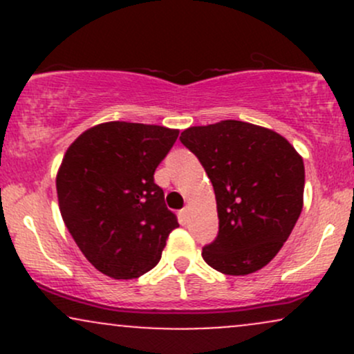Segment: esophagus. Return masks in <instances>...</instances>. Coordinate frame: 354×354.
<instances>
[{"label": "esophagus", "mask_w": 354, "mask_h": 354, "mask_svg": "<svg viewBox=\"0 0 354 354\" xmlns=\"http://www.w3.org/2000/svg\"><path fill=\"white\" fill-rule=\"evenodd\" d=\"M188 214H189V208H188V206H185V208L180 211V216H181V221L183 223L188 221Z\"/></svg>", "instance_id": "obj_1"}]
</instances>
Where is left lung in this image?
I'll list each match as a JSON object with an SVG mask.
<instances>
[{"label":"left lung","instance_id":"left-lung-1","mask_svg":"<svg viewBox=\"0 0 354 354\" xmlns=\"http://www.w3.org/2000/svg\"><path fill=\"white\" fill-rule=\"evenodd\" d=\"M181 143L213 183L218 236L203 259L219 273L243 276L266 266L303 209V158L281 135L245 121L191 126Z\"/></svg>","mask_w":354,"mask_h":354}]
</instances>
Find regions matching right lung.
Returning a JSON list of instances; mask_svg holds the SVG:
<instances>
[{"mask_svg":"<svg viewBox=\"0 0 354 354\" xmlns=\"http://www.w3.org/2000/svg\"><path fill=\"white\" fill-rule=\"evenodd\" d=\"M180 131L109 121L75 140L59 166L61 216L96 270L133 279L160 263L178 219L165 205L154 171Z\"/></svg>","mask_w":354,"mask_h":354,"instance_id":"obj_1","label":"right lung"}]
</instances>
